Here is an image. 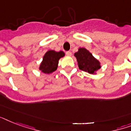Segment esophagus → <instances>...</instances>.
I'll list each match as a JSON object with an SVG mask.
<instances>
[{"mask_svg":"<svg viewBox=\"0 0 131 131\" xmlns=\"http://www.w3.org/2000/svg\"><path fill=\"white\" fill-rule=\"evenodd\" d=\"M66 54H67V56H71L72 55V53L71 51H67V52H66Z\"/></svg>","mask_w":131,"mask_h":131,"instance_id":"1","label":"esophagus"}]
</instances>
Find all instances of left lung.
Segmentation results:
<instances>
[{
  "instance_id": "left-lung-1",
  "label": "left lung",
  "mask_w": 131,
  "mask_h": 131,
  "mask_svg": "<svg viewBox=\"0 0 131 131\" xmlns=\"http://www.w3.org/2000/svg\"><path fill=\"white\" fill-rule=\"evenodd\" d=\"M74 56L77 59L78 67L83 71L96 75L98 70L101 68V62L84 47H80L74 53Z\"/></svg>"
}]
</instances>
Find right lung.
<instances>
[{
    "instance_id": "right-lung-1",
    "label": "right lung",
    "mask_w": 131,
    "mask_h": 131,
    "mask_svg": "<svg viewBox=\"0 0 131 131\" xmlns=\"http://www.w3.org/2000/svg\"><path fill=\"white\" fill-rule=\"evenodd\" d=\"M65 56L62 51H56L54 50H48L43 57L39 69L45 74L52 73L56 71L59 60Z\"/></svg>"
}]
</instances>
